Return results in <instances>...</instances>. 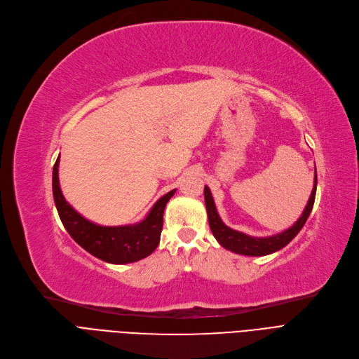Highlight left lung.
Here are the masks:
<instances>
[{"label":"left lung","instance_id":"obj_1","mask_svg":"<svg viewBox=\"0 0 359 359\" xmlns=\"http://www.w3.org/2000/svg\"><path fill=\"white\" fill-rule=\"evenodd\" d=\"M316 187H318V172H314V184H313L311 194H310V198L307 201V205L304 208L303 215L300 216V219L291 227L281 231V233L266 236V238L249 236L246 233H242V231H238L235 229H230L229 226H226L217 213V208H216L215 200L212 197V193H210L208 187H204V200H205L210 229H212V233L217 239V242L227 250L235 252V254L248 255V257L269 255V254H272V252H277V250L283 249L284 246H287L294 238L297 236V233L302 230V227L304 226L306 220L309 219V216L311 213V208H313L314 198H316Z\"/></svg>","mask_w":359,"mask_h":359}]
</instances>
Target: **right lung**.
<instances>
[{
    "mask_svg": "<svg viewBox=\"0 0 359 359\" xmlns=\"http://www.w3.org/2000/svg\"><path fill=\"white\" fill-rule=\"evenodd\" d=\"M57 166L59 158L53 165V200L62 224L79 246L109 264H130L152 254L159 245L165 205L175 194V189L162 196L154 204L149 215L136 224L100 226L82 217L67 203L59 187Z\"/></svg>",
    "mask_w": 359,
    "mask_h": 359,
    "instance_id": "right-lung-1",
    "label": "right lung"
}]
</instances>
